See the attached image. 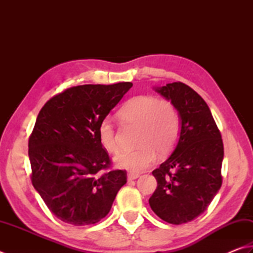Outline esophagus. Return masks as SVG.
<instances>
[{
	"label": "esophagus",
	"instance_id": "34e87169",
	"mask_svg": "<svg viewBox=\"0 0 253 253\" xmlns=\"http://www.w3.org/2000/svg\"><path fill=\"white\" fill-rule=\"evenodd\" d=\"M139 174H135V173H128L127 174V180H133V179H136L139 177Z\"/></svg>",
	"mask_w": 253,
	"mask_h": 253
}]
</instances>
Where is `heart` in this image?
<instances>
[{
    "mask_svg": "<svg viewBox=\"0 0 253 253\" xmlns=\"http://www.w3.org/2000/svg\"><path fill=\"white\" fill-rule=\"evenodd\" d=\"M119 117L130 125L139 126L136 143L140 146L123 151L114 157L119 168L140 173L153 163L156 151L166 154L173 149L180 133V116L173 102L153 96H136L123 104ZM99 141L109 153L119 150L116 130L110 119L100 122Z\"/></svg>",
    "mask_w": 253,
    "mask_h": 253,
    "instance_id": "heart-1",
    "label": "heart"
}]
</instances>
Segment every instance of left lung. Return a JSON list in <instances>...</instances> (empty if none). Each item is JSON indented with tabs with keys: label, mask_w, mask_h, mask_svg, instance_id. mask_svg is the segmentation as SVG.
Listing matches in <instances>:
<instances>
[{
	"label": "left lung",
	"mask_w": 253,
	"mask_h": 253,
	"mask_svg": "<svg viewBox=\"0 0 253 253\" xmlns=\"http://www.w3.org/2000/svg\"><path fill=\"white\" fill-rule=\"evenodd\" d=\"M180 116L177 144L152 171L157 180L150 206L162 220L180 225L206 211L221 187L223 144L207 103L183 83L154 87Z\"/></svg>",
	"instance_id": "obj_1"
}]
</instances>
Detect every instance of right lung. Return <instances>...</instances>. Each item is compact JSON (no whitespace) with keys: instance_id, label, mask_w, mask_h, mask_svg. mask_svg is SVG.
Listing matches in <instances>:
<instances>
[{"instance_id":"1","label":"right lung","mask_w":253,"mask_h":253,"mask_svg":"<svg viewBox=\"0 0 253 253\" xmlns=\"http://www.w3.org/2000/svg\"><path fill=\"white\" fill-rule=\"evenodd\" d=\"M132 85H77L52 97L38 113L28 141L32 184L61 221H100L126 183V170L98 175L111 164L98 128Z\"/></svg>"}]
</instances>
